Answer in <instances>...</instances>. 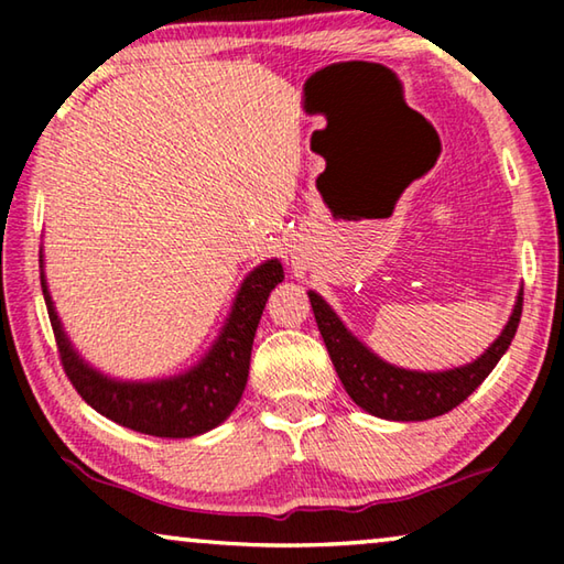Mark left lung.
Masks as SVG:
<instances>
[{
  "mask_svg": "<svg viewBox=\"0 0 564 564\" xmlns=\"http://www.w3.org/2000/svg\"><path fill=\"white\" fill-rule=\"evenodd\" d=\"M308 299L328 356L352 403L376 417L403 420V423L408 420H431L460 405L498 366L505 350L510 348L522 316L520 291L508 326L480 358L460 368L443 370V373H420V370L390 366L368 346H362L316 291H308Z\"/></svg>",
  "mask_w": 564,
  "mask_h": 564,
  "instance_id": "obj_1",
  "label": "left lung"
}]
</instances>
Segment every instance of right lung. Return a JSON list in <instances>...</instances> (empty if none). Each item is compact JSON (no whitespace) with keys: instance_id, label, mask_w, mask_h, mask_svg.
Here are the masks:
<instances>
[{"instance_id":"1","label":"right lung","mask_w":564,"mask_h":564,"mask_svg":"<svg viewBox=\"0 0 564 564\" xmlns=\"http://www.w3.org/2000/svg\"><path fill=\"white\" fill-rule=\"evenodd\" d=\"M42 261V256H40ZM44 269V265H42ZM283 265L271 259L246 275L221 336L186 373L161 380H113L79 358L56 316L42 271V291L66 378L87 403L129 431L154 437H194L221 425L243 395L253 336Z\"/></svg>"}]
</instances>
